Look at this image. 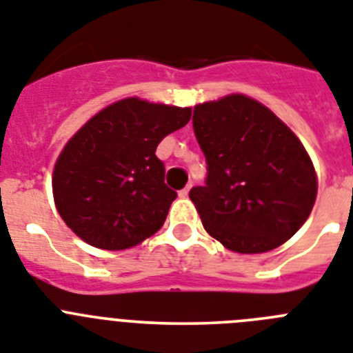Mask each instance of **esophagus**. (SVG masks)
<instances>
[{
    "label": "esophagus",
    "mask_w": 353,
    "mask_h": 353,
    "mask_svg": "<svg viewBox=\"0 0 353 353\" xmlns=\"http://www.w3.org/2000/svg\"><path fill=\"white\" fill-rule=\"evenodd\" d=\"M190 188H192V185H186L185 188H183V190L179 192V195H181V197H186V195H188V192H190Z\"/></svg>",
    "instance_id": "obj_1"
}]
</instances>
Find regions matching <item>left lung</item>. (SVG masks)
Masks as SVG:
<instances>
[{"label": "left lung", "mask_w": 353, "mask_h": 353, "mask_svg": "<svg viewBox=\"0 0 353 353\" xmlns=\"http://www.w3.org/2000/svg\"><path fill=\"white\" fill-rule=\"evenodd\" d=\"M192 123L208 170L204 186L190 190L204 230L236 253H265L289 241L318 192L294 132L244 94L195 105Z\"/></svg>", "instance_id": "left-lung-1"}]
</instances>
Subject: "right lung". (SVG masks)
I'll return each instance as SVG.
<instances>
[{"mask_svg": "<svg viewBox=\"0 0 353 353\" xmlns=\"http://www.w3.org/2000/svg\"><path fill=\"white\" fill-rule=\"evenodd\" d=\"M190 108L125 99L94 114L53 168L59 215L84 242L120 251L158 232L177 194L165 185L159 141L188 123Z\"/></svg>", "mask_w": 353, "mask_h": 353, "instance_id": "right-lung-1", "label": "right lung"}]
</instances>
